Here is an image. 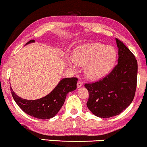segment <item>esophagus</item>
I'll list each match as a JSON object with an SVG mask.
<instances>
[{
    "label": "esophagus",
    "mask_w": 147,
    "mask_h": 147,
    "mask_svg": "<svg viewBox=\"0 0 147 147\" xmlns=\"http://www.w3.org/2000/svg\"><path fill=\"white\" fill-rule=\"evenodd\" d=\"M82 85H83V82H80V81L78 82V83H77V87L78 88H80Z\"/></svg>",
    "instance_id": "obj_1"
}]
</instances>
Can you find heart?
<instances>
[{
  "label": "heart",
  "mask_w": 147,
  "mask_h": 147,
  "mask_svg": "<svg viewBox=\"0 0 147 147\" xmlns=\"http://www.w3.org/2000/svg\"><path fill=\"white\" fill-rule=\"evenodd\" d=\"M72 58L68 60L70 67L75 68L76 64L84 66L86 77L89 80H97L104 77L113 67L116 52L112 46L90 43L77 48Z\"/></svg>",
  "instance_id": "1"
}]
</instances>
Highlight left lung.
Returning <instances> with one entry per match:
<instances>
[{"instance_id":"obj_1","label":"left lung","mask_w":147,"mask_h":147,"mask_svg":"<svg viewBox=\"0 0 147 147\" xmlns=\"http://www.w3.org/2000/svg\"><path fill=\"white\" fill-rule=\"evenodd\" d=\"M116 42L118 49L117 65L102 80L85 84L89 92L88 109L100 118L118 115L132 103L135 94L137 61L121 41L116 38Z\"/></svg>"}]
</instances>
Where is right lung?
I'll use <instances>...</instances> for the list:
<instances>
[{
    "label": "right lung",
    "mask_w": 147,
    "mask_h": 147,
    "mask_svg": "<svg viewBox=\"0 0 147 147\" xmlns=\"http://www.w3.org/2000/svg\"><path fill=\"white\" fill-rule=\"evenodd\" d=\"M34 42L35 40H31L26 45ZM77 82L76 78H63L49 94L37 100L23 99L14 92L12 88L11 91L14 100L23 112L33 117L45 120L57 114L63 105L67 94L76 89Z\"/></svg>",
    "instance_id": "obj_1"
}]
</instances>
